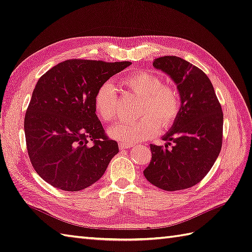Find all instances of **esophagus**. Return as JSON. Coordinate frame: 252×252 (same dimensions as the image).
Wrapping results in <instances>:
<instances>
[{
  "label": "esophagus",
  "instance_id": "34e87169",
  "mask_svg": "<svg viewBox=\"0 0 252 252\" xmlns=\"http://www.w3.org/2000/svg\"><path fill=\"white\" fill-rule=\"evenodd\" d=\"M119 147H120L121 151H124V149H128V148L132 147V145L128 144V143H120V144H119Z\"/></svg>",
  "mask_w": 252,
  "mask_h": 252
}]
</instances>
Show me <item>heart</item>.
Segmentation results:
<instances>
[{"mask_svg": "<svg viewBox=\"0 0 252 252\" xmlns=\"http://www.w3.org/2000/svg\"><path fill=\"white\" fill-rule=\"evenodd\" d=\"M124 85L142 97L138 120L121 121L113 125L108 134L111 138L127 143L141 142L152 138L162 127H169L176 121L181 109L179 91L172 85H163L161 77L146 71H139L124 79ZM98 117L111 122L119 114L117 87L111 81L101 84L93 98Z\"/></svg>", "mask_w": 252, "mask_h": 252, "instance_id": "heart-1", "label": "heart"}]
</instances>
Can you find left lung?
Instances as JSON below:
<instances>
[{
	"instance_id": "obj_1",
	"label": "left lung",
	"mask_w": 252,
	"mask_h": 252,
	"mask_svg": "<svg viewBox=\"0 0 252 252\" xmlns=\"http://www.w3.org/2000/svg\"><path fill=\"white\" fill-rule=\"evenodd\" d=\"M153 65L177 86L181 109L171 129L163 135L165 147L151 144L152 160L145 178L165 191H179L203 179L219 157L222 142L223 115L209 77L189 61L163 56ZM172 149H167L170 142Z\"/></svg>"
}]
</instances>
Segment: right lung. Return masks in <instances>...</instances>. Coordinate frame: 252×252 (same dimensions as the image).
Listing matches in <instances>:
<instances>
[{
	"label": "right lung",
	"mask_w": 252,
	"mask_h": 252,
	"mask_svg": "<svg viewBox=\"0 0 252 252\" xmlns=\"http://www.w3.org/2000/svg\"><path fill=\"white\" fill-rule=\"evenodd\" d=\"M131 64L70 59L40 77L24 119L27 152L51 186L77 192L101 178L119 153L94 108L97 88Z\"/></svg>",
	"instance_id": "add662e5"
}]
</instances>
